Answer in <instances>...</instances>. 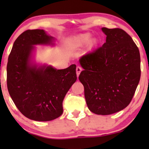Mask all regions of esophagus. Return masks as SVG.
I'll use <instances>...</instances> for the list:
<instances>
[{"label":"esophagus","mask_w":149,"mask_h":149,"mask_svg":"<svg viewBox=\"0 0 149 149\" xmlns=\"http://www.w3.org/2000/svg\"><path fill=\"white\" fill-rule=\"evenodd\" d=\"M81 71H82V69L80 67V66H77L76 67V74H77V76H79V75H80V72H81Z\"/></svg>","instance_id":"esophagus-1"}]
</instances>
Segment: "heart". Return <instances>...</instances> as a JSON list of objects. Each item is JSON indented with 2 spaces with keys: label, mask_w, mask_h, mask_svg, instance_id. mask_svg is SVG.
<instances>
[{
  "label": "heart",
  "mask_w": 149,
  "mask_h": 149,
  "mask_svg": "<svg viewBox=\"0 0 149 149\" xmlns=\"http://www.w3.org/2000/svg\"><path fill=\"white\" fill-rule=\"evenodd\" d=\"M91 38V35L90 33H82L72 38L68 42V45L71 49H77L83 47L88 44ZM97 44V41L93 40L91 42V45L93 46Z\"/></svg>",
  "instance_id": "obj_1"
}]
</instances>
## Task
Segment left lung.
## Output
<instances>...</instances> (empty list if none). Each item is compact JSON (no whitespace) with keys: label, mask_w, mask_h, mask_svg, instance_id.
Listing matches in <instances>:
<instances>
[{"label":"left lung","mask_w":149,"mask_h":149,"mask_svg":"<svg viewBox=\"0 0 149 149\" xmlns=\"http://www.w3.org/2000/svg\"><path fill=\"white\" fill-rule=\"evenodd\" d=\"M106 42L79 59V80L90 111L110 115L130 103L141 76L140 54L129 34L121 29L102 28Z\"/></svg>","instance_id":"obj_1"}]
</instances>
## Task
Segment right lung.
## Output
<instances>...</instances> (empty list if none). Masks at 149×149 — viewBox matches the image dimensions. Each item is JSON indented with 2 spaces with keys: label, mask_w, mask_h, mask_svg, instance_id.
<instances>
[{
  "label": "right lung",
  "mask_w": 149,
  "mask_h": 149,
  "mask_svg": "<svg viewBox=\"0 0 149 149\" xmlns=\"http://www.w3.org/2000/svg\"><path fill=\"white\" fill-rule=\"evenodd\" d=\"M54 41L44 30H27L16 39L8 57V92L19 111L33 120L59 117L65 95L77 79L76 64L57 70L32 61L34 45H54Z\"/></svg>",
  "instance_id": "add662e5"
}]
</instances>
